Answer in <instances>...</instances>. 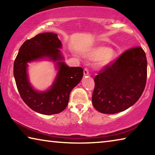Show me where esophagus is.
Listing matches in <instances>:
<instances>
[{
  "label": "esophagus",
  "mask_w": 155,
  "mask_h": 155,
  "mask_svg": "<svg viewBox=\"0 0 155 155\" xmlns=\"http://www.w3.org/2000/svg\"><path fill=\"white\" fill-rule=\"evenodd\" d=\"M83 74H84V76H87L89 74V70L87 68H85V69H84Z\"/></svg>",
  "instance_id": "obj_1"
}]
</instances>
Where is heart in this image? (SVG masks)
<instances>
[{
	"label": "heart",
	"instance_id": "b5f03b06",
	"mask_svg": "<svg viewBox=\"0 0 155 155\" xmlns=\"http://www.w3.org/2000/svg\"><path fill=\"white\" fill-rule=\"evenodd\" d=\"M90 58L96 60H101L103 65H108L114 61L115 54L112 50L107 47L100 46L94 48L89 54Z\"/></svg>",
	"mask_w": 155,
	"mask_h": 155
}]
</instances>
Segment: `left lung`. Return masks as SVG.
<instances>
[{
    "mask_svg": "<svg viewBox=\"0 0 155 155\" xmlns=\"http://www.w3.org/2000/svg\"><path fill=\"white\" fill-rule=\"evenodd\" d=\"M146 78L145 52L140 46L128 49L94 77L93 106L103 114L124 111L140 98Z\"/></svg>",
    "mask_w": 155,
    "mask_h": 155,
    "instance_id": "8db88e82",
    "label": "left lung"
}]
</instances>
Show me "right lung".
I'll return each mask as SVG.
<instances>
[{"mask_svg":"<svg viewBox=\"0 0 155 155\" xmlns=\"http://www.w3.org/2000/svg\"><path fill=\"white\" fill-rule=\"evenodd\" d=\"M61 47L57 34L40 33L23 43L15 59L14 75L21 98L31 109L41 114H57L64 111L72 90L83 77L82 68L69 67L61 61L64 59L59 50ZM45 57L58 61L59 71L51 88L40 93L34 91L28 81L27 63Z\"/></svg>","mask_w":155,"mask_h":155,"instance_id":"add662e5","label":"right lung"}]
</instances>
